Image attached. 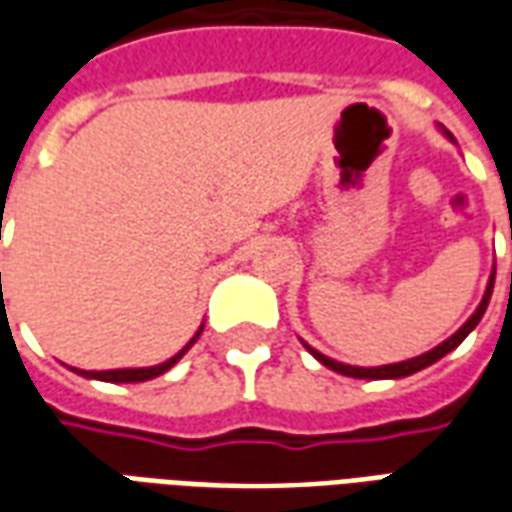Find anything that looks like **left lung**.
Returning <instances> with one entry per match:
<instances>
[{
    "label": "left lung",
    "instance_id": "1",
    "mask_svg": "<svg viewBox=\"0 0 512 512\" xmlns=\"http://www.w3.org/2000/svg\"><path fill=\"white\" fill-rule=\"evenodd\" d=\"M441 128V126H439ZM444 131V128H441ZM444 136L450 139V142H455L452 139L450 131H444ZM494 277H496V266L494 271H491V277H488V288H485L483 293V301L477 304V310L472 312V318L463 323L458 332L452 334V337H447L444 343L436 345V348H430L428 354L422 356H414V359H406V362H395V365H381V367H354V365H343V362H337V359H329V356H323L321 351H315L312 345L304 343V348L310 351L321 365H326L329 370H334V373H340V376H348V378H367V381H378V378H406V376H414V373H419V370H425V367H430L433 362H439L441 356H447L450 351H455L458 345L472 334V329L480 323V318L485 315V310H488V301H491V293H494Z\"/></svg>",
    "mask_w": 512,
    "mask_h": 512
}]
</instances>
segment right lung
Instances as JSON below:
<instances>
[{
	"label": "right lung",
	"instance_id": "right-lung-1",
	"mask_svg": "<svg viewBox=\"0 0 512 512\" xmlns=\"http://www.w3.org/2000/svg\"><path fill=\"white\" fill-rule=\"evenodd\" d=\"M202 334V326L197 329V334L191 337L189 345L186 348H180L178 354L172 356V359H167V362H161V365H153V367H123V370H76L73 367V373H79V376L84 378H95V381H109V384H136V381H150V378L161 376V373H167L169 367H175L180 362V356L189 351L191 345L197 343V337Z\"/></svg>",
	"mask_w": 512,
	"mask_h": 512
}]
</instances>
